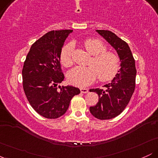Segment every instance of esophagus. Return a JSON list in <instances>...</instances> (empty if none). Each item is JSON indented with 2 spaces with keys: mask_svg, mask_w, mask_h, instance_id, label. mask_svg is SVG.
Returning <instances> with one entry per match:
<instances>
[{
  "mask_svg": "<svg viewBox=\"0 0 158 158\" xmlns=\"http://www.w3.org/2000/svg\"><path fill=\"white\" fill-rule=\"evenodd\" d=\"M80 91L82 94H86L88 92V90L87 88H80Z\"/></svg>",
  "mask_w": 158,
  "mask_h": 158,
  "instance_id": "obj_1",
  "label": "esophagus"
}]
</instances>
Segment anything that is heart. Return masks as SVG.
Wrapping results in <instances>:
<instances>
[{"label": "heart", "mask_w": 158, "mask_h": 158, "mask_svg": "<svg viewBox=\"0 0 158 158\" xmlns=\"http://www.w3.org/2000/svg\"><path fill=\"white\" fill-rule=\"evenodd\" d=\"M85 48L94 56L90 61L91 66H77L70 70L68 73V81L77 87H85L90 85L97 79L102 81L113 79L118 73L119 69V59L111 52H106V47L101 41L97 39H88L84 43ZM73 45L67 44L61 52V62L65 67L73 64L72 59Z\"/></svg>", "instance_id": "obj_1"}]
</instances>
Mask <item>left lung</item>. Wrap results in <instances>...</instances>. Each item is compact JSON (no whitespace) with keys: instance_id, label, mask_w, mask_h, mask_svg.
<instances>
[{"instance_id":"1","label":"left lung","mask_w":158,"mask_h":158,"mask_svg":"<svg viewBox=\"0 0 158 158\" xmlns=\"http://www.w3.org/2000/svg\"><path fill=\"white\" fill-rule=\"evenodd\" d=\"M96 32L113 47L120 61V69L111 82L104 85L106 90L90 89L99 96L97 104L90 107V113L97 119H110L122 113L129 102L135 91L137 70L131 49L126 41L109 30Z\"/></svg>"}]
</instances>
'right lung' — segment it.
I'll use <instances>...</instances> for the list:
<instances>
[{
  "label": "right lung",
  "instance_id": "add662e5",
  "mask_svg": "<svg viewBox=\"0 0 158 158\" xmlns=\"http://www.w3.org/2000/svg\"><path fill=\"white\" fill-rule=\"evenodd\" d=\"M72 30H52L30 48L22 70L23 88L34 110L48 119L60 117L71 99L80 93L78 88L58 85L64 80L60 57L61 49Z\"/></svg>",
  "mask_w": 158,
  "mask_h": 158
}]
</instances>
